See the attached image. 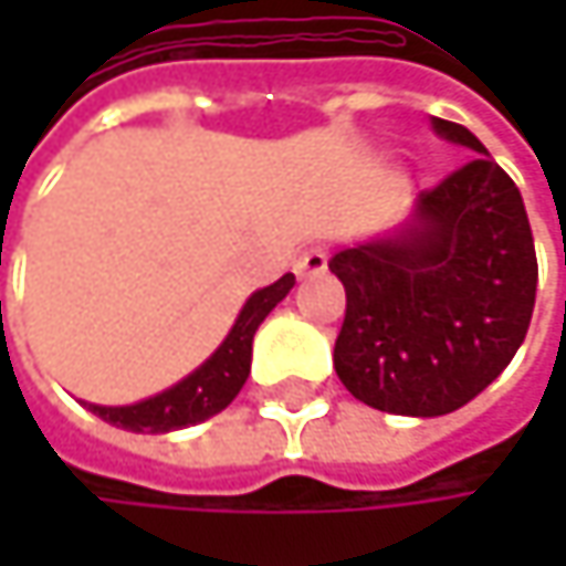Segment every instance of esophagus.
Segmentation results:
<instances>
[{"label":"esophagus","mask_w":566,"mask_h":566,"mask_svg":"<svg viewBox=\"0 0 566 566\" xmlns=\"http://www.w3.org/2000/svg\"><path fill=\"white\" fill-rule=\"evenodd\" d=\"M324 269H327V249H324V245H311V249H304V252H301V259L294 262V272H297L301 279L321 275Z\"/></svg>","instance_id":"34e87169"}]
</instances>
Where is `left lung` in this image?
Masks as SVG:
<instances>
[{
	"mask_svg": "<svg viewBox=\"0 0 566 566\" xmlns=\"http://www.w3.org/2000/svg\"><path fill=\"white\" fill-rule=\"evenodd\" d=\"M432 127L479 157L419 192L402 235L327 262L347 291L334 370L360 402L396 416H446L482 394L517 354L537 294L514 179L462 124Z\"/></svg>",
	"mask_w": 566,
	"mask_h": 566,
	"instance_id": "8db88e82",
	"label": "left lung"
}]
</instances>
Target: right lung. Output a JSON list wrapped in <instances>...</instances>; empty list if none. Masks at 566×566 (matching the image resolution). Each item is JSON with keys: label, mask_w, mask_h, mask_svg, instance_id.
<instances>
[{"label": "right lung", "mask_w": 566, "mask_h": 566, "mask_svg": "<svg viewBox=\"0 0 566 566\" xmlns=\"http://www.w3.org/2000/svg\"><path fill=\"white\" fill-rule=\"evenodd\" d=\"M291 287H294V275H282L275 284L255 291L245 301V307H242L235 327L229 331V337L222 340V347L196 374L179 380L167 394L150 396L134 406H94L91 402V412L101 416L104 422L130 429V432H170V429L196 426V422L222 412L249 380L252 337H255L259 324L269 317V311Z\"/></svg>", "instance_id": "obj_1"}]
</instances>
